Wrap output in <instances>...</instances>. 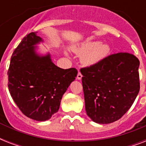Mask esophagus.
<instances>
[{
    "mask_svg": "<svg viewBox=\"0 0 146 146\" xmlns=\"http://www.w3.org/2000/svg\"><path fill=\"white\" fill-rule=\"evenodd\" d=\"M82 74H81V73H80V71H79V73H78V74H77V76H76V79H77L78 80H80L81 79H82Z\"/></svg>",
    "mask_w": 146,
    "mask_h": 146,
    "instance_id": "esophagus-1",
    "label": "esophagus"
}]
</instances>
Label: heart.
Here are the masks:
<instances>
[{
  "label": "heart",
  "instance_id": "obj_1",
  "mask_svg": "<svg viewBox=\"0 0 146 146\" xmlns=\"http://www.w3.org/2000/svg\"><path fill=\"white\" fill-rule=\"evenodd\" d=\"M73 52L82 55L81 61L86 66H92L108 56L111 48L108 44L96 41H86L73 47Z\"/></svg>",
  "mask_w": 146,
  "mask_h": 146
}]
</instances>
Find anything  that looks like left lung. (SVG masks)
Returning <instances> with one entry per match:
<instances>
[{
    "mask_svg": "<svg viewBox=\"0 0 146 146\" xmlns=\"http://www.w3.org/2000/svg\"><path fill=\"white\" fill-rule=\"evenodd\" d=\"M139 67L134 55L117 53L80 70L86 111L92 121L111 123L127 113L139 92Z\"/></svg>",
    "mask_w": 146,
    "mask_h": 146,
    "instance_id": "1",
    "label": "left lung"
}]
</instances>
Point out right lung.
Listing matches in <instances>:
<instances>
[{"instance_id":"1","label":"right lung","mask_w":146,"mask_h":146,"mask_svg":"<svg viewBox=\"0 0 146 146\" xmlns=\"http://www.w3.org/2000/svg\"><path fill=\"white\" fill-rule=\"evenodd\" d=\"M38 32L25 36L14 50L8 70V88L19 110L37 121L57 113L64 94L77 76L75 68L56 66L49 52L42 54L44 42Z\"/></svg>"}]
</instances>
